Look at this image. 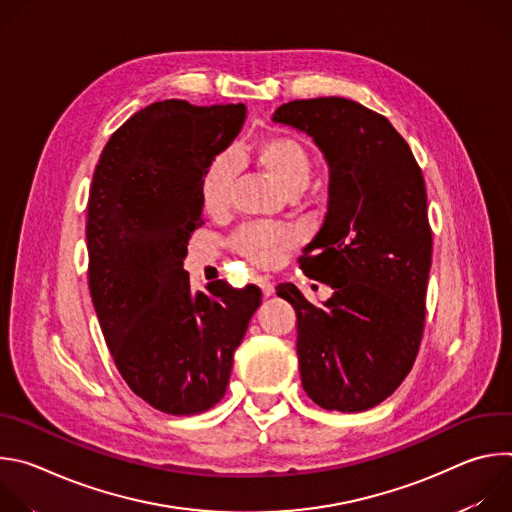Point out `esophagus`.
<instances>
[{
    "mask_svg": "<svg viewBox=\"0 0 512 512\" xmlns=\"http://www.w3.org/2000/svg\"><path fill=\"white\" fill-rule=\"evenodd\" d=\"M253 281H255L259 287H261V291H263V296H265V298H269V296L273 294V291H275V285L271 283V279H269V277L257 275Z\"/></svg>",
    "mask_w": 512,
    "mask_h": 512,
    "instance_id": "34e87169",
    "label": "esophagus"
}]
</instances>
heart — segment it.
Returning a JSON list of instances; mask_svg holds the SVG:
<instances>
[{
	"instance_id": "b5f03b06",
	"label": "heart",
	"mask_w": 512,
	"mask_h": 512,
	"mask_svg": "<svg viewBox=\"0 0 512 512\" xmlns=\"http://www.w3.org/2000/svg\"><path fill=\"white\" fill-rule=\"evenodd\" d=\"M253 164L285 196H298L312 178L314 160L306 143L294 135L275 133L259 139L253 148ZM237 178V160L231 152L210 158L200 176L202 206L210 214L229 206ZM300 245V235L281 225H245L231 237V249L245 261L271 269Z\"/></svg>"
}]
</instances>
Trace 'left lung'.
Here are the masks:
<instances>
[{"mask_svg":"<svg viewBox=\"0 0 512 512\" xmlns=\"http://www.w3.org/2000/svg\"><path fill=\"white\" fill-rule=\"evenodd\" d=\"M273 121L312 135L330 166L328 212L300 267L334 296L316 308L296 285H277L298 316L302 385L328 411H367L419 352L431 267L425 180L389 119L356 101H289Z\"/></svg>","mask_w":512,"mask_h":512,"instance_id":"left-lung-1","label":"left lung"}]
</instances>
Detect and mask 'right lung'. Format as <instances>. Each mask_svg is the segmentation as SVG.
I'll return each mask as SVG.
<instances>
[{
  "mask_svg": "<svg viewBox=\"0 0 512 512\" xmlns=\"http://www.w3.org/2000/svg\"><path fill=\"white\" fill-rule=\"evenodd\" d=\"M245 113L243 103H152L109 137L93 174L91 300L123 381L168 415L202 413L223 399L261 304L259 287L223 279L192 294L184 271L188 239L202 227L200 176Z\"/></svg>",
  "mask_w": 512,
  "mask_h": 512,
  "instance_id": "right-lung-1",
  "label": "right lung"
}]
</instances>
